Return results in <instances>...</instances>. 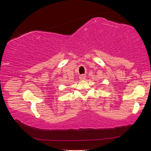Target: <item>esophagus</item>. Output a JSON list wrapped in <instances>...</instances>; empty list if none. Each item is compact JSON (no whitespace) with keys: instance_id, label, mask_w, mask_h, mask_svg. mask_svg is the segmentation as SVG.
Instances as JSON below:
<instances>
[{"instance_id":"esophagus-1","label":"esophagus","mask_w":151,"mask_h":151,"mask_svg":"<svg viewBox=\"0 0 151 151\" xmlns=\"http://www.w3.org/2000/svg\"><path fill=\"white\" fill-rule=\"evenodd\" d=\"M86 75L83 74V75H81V76H79V79H80L81 81H84V80H85V79H86Z\"/></svg>"}]
</instances>
